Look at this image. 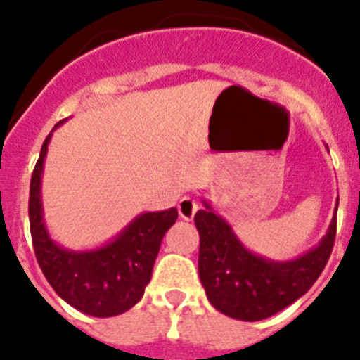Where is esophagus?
Here are the masks:
<instances>
[{
    "instance_id": "34e87169",
    "label": "esophagus",
    "mask_w": 360,
    "mask_h": 360,
    "mask_svg": "<svg viewBox=\"0 0 360 360\" xmlns=\"http://www.w3.org/2000/svg\"><path fill=\"white\" fill-rule=\"evenodd\" d=\"M198 207L200 205L195 198H191V196H184V198L178 202V214H180V218H184V219H193V216L196 214Z\"/></svg>"
}]
</instances>
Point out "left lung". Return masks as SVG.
Here are the masks:
<instances>
[{"label":"left lung","mask_w":360,"mask_h":360,"mask_svg":"<svg viewBox=\"0 0 360 360\" xmlns=\"http://www.w3.org/2000/svg\"><path fill=\"white\" fill-rule=\"evenodd\" d=\"M195 214L200 232V281L212 307L240 321H262L307 294L328 263L335 241L337 207L316 249L290 262H270L241 245L231 225L207 202ZM339 205V203H337Z\"/></svg>","instance_id":"left-lung-1"}]
</instances>
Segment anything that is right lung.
Instances as JSON below:
<instances>
[{
	"label": "right lung",
	"mask_w": 360,
	"mask_h": 360,
	"mask_svg": "<svg viewBox=\"0 0 360 360\" xmlns=\"http://www.w3.org/2000/svg\"><path fill=\"white\" fill-rule=\"evenodd\" d=\"M61 122L56 124L61 126ZM53 128V129H56ZM50 133L34 167L28 198L30 234L37 263L46 281L66 303L94 317H113L135 307L151 279L153 265L167 229L176 221L174 207L136 216L128 227L101 249L66 250L50 240L43 221L41 174Z\"/></svg>",
	"instance_id": "1"
}]
</instances>
